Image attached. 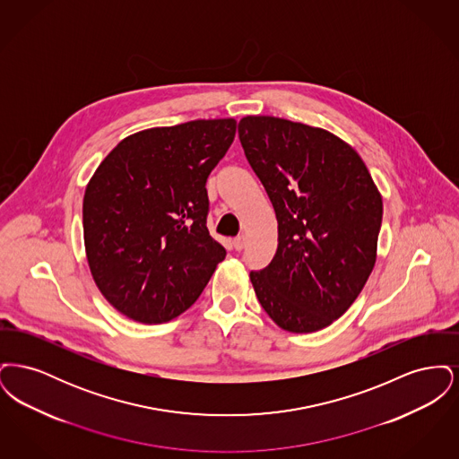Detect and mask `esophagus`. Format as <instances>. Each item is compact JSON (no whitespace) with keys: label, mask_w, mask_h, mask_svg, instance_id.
Returning <instances> with one entry per match:
<instances>
[{"label":"esophagus","mask_w":459,"mask_h":459,"mask_svg":"<svg viewBox=\"0 0 459 459\" xmlns=\"http://www.w3.org/2000/svg\"><path fill=\"white\" fill-rule=\"evenodd\" d=\"M244 246H246V238L244 236H238L236 239H234V247L240 251V249H244Z\"/></svg>","instance_id":"esophagus-1"}]
</instances>
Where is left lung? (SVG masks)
I'll return each instance as SVG.
<instances>
[{"mask_svg":"<svg viewBox=\"0 0 459 459\" xmlns=\"http://www.w3.org/2000/svg\"><path fill=\"white\" fill-rule=\"evenodd\" d=\"M239 139L279 223L273 260L249 273L256 298L287 332L328 327L375 266L382 196L359 154L325 129L249 115Z\"/></svg>","mask_w":459,"mask_h":459,"instance_id":"8db88e82","label":"left lung"}]
</instances>
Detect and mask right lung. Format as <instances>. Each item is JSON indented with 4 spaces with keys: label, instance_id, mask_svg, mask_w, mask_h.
I'll list each match as a JSON object with an SVG mask.
<instances>
[{
    "label": "right lung",
    "instance_id": "add662e5",
    "mask_svg": "<svg viewBox=\"0 0 459 459\" xmlns=\"http://www.w3.org/2000/svg\"><path fill=\"white\" fill-rule=\"evenodd\" d=\"M234 118L135 132L89 180L82 203L89 270L117 311L169 322L196 303L225 258L206 227V178L236 137Z\"/></svg>",
    "mask_w": 459,
    "mask_h": 459
}]
</instances>
